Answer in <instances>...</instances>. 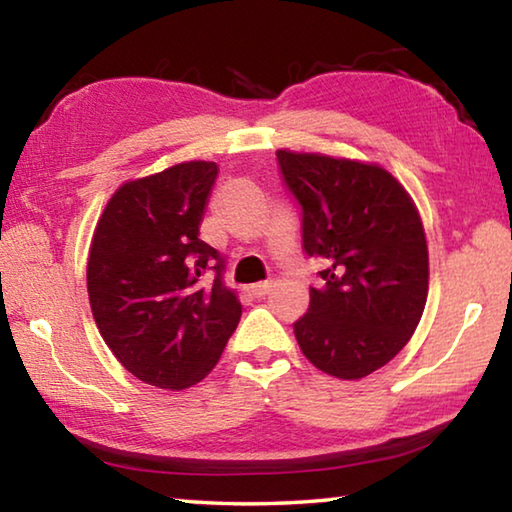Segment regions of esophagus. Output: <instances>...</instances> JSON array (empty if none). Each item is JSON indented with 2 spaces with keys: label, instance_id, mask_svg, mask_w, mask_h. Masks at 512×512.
Listing matches in <instances>:
<instances>
[{
  "label": "esophagus",
  "instance_id": "esophagus-1",
  "mask_svg": "<svg viewBox=\"0 0 512 512\" xmlns=\"http://www.w3.org/2000/svg\"><path fill=\"white\" fill-rule=\"evenodd\" d=\"M273 289V282H259V284H250L248 287V296H253V298H264V296H268V291Z\"/></svg>",
  "mask_w": 512,
  "mask_h": 512
}]
</instances>
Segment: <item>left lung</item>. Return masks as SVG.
I'll use <instances>...</instances> for the list:
<instances>
[{"instance_id":"1","label":"left lung","mask_w":512,"mask_h":512,"mask_svg":"<svg viewBox=\"0 0 512 512\" xmlns=\"http://www.w3.org/2000/svg\"><path fill=\"white\" fill-rule=\"evenodd\" d=\"M275 155L282 183L300 205L302 248L325 264L293 334L318 370L361 379L386 366L422 318L429 255L418 210L377 164Z\"/></svg>"}]
</instances>
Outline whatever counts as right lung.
I'll use <instances>...</instances> for the list:
<instances>
[{"label": "right lung", "mask_w": 512, "mask_h": 512, "mask_svg": "<svg viewBox=\"0 0 512 512\" xmlns=\"http://www.w3.org/2000/svg\"><path fill=\"white\" fill-rule=\"evenodd\" d=\"M216 176V162H183L121 185L90 246L88 296L103 341L137 379L169 391L210 375L241 318L219 255L198 239Z\"/></svg>", "instance_id": "1"}]
</instances>
